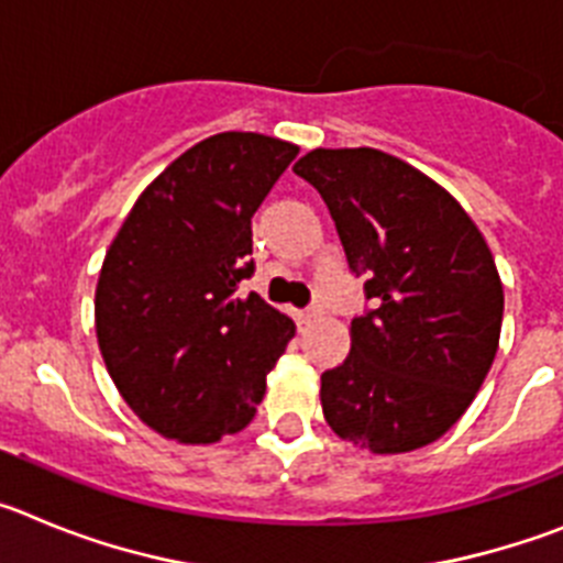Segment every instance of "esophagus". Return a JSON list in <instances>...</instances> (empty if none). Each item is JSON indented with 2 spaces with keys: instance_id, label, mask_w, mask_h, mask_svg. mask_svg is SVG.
Returning a JSON list of instances; mask_svg holds the SVG:
<instances>
[{
  "instance_id": "esophagus-1",
  "label": "esophagus",
  "mask_w": 563,
  "mask_h": 563,
  "mask_svg": "<svg viewBox=\"0 0 563 563\" xmlns=\"http://www.w3.org/2000/svg\"><path fill=\"white\" fill-rule=\"evenodd\" d=\"M318 316H321V307L312 305V307H307L305 312H301V321H312V318H318Z\"/></svg>"
}]
</instances>
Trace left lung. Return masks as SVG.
<instances>
[{
	"mask_svg": "<svg viewBox=\"0 0 563 563\" xmlns=\"http://www.w3.org/2000/svg\"><path fill=\"white\" fill-rule=\"evenodd\" d=\"M292 172L330 208L372 305L352 318L346 361L321 375L327 422L375 454L440 440L499 346L505 292L479 228L445 188L377 148H316Z\"/></svg>",
	"mask_w": 563,
	"mask_h": 563,
	"instance_id": "8db88e82",
	"label": "left lung"
}]
</instances>
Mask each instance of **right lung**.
I'll use <instances>...</instances> for the list:
<instances>
[{
    "instance_id": "obj_1",
    "label": "right lung",
    "mask_w": 563,
    "mask_h": 563,
    "mask_svg": "<svg viewBox=\"0 0 563 563\" xmlns=\"http://www.w3.org/2000/svg\"><path fill=\"white\" fill-rule=\"evenodd\" d=\"M298 146L222 132L137 197L103 258L96 330L129 409L168 440L236 434L296 327L258 292L251 220Z\"/></svg>"
}]
</instances>
